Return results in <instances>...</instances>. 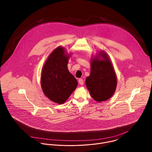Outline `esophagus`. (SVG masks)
<instances>
[{
    "label": "esophagus",
    "mask_w": 152,
    "mask_h": 152,
    "mask_svg": "<svg viewBox=\"0 0 152 152\" xmlns=\"http://www.w3.org/2000/svg\"><path fill=\"white\" fill-rule=\"evenodd\" d=\"M83 83H84V82H83V80L82 79H79V83L80 85H82L83 84Z\"/></svg>",
    "instance_id": "34e87169"
}]
</instances>
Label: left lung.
I'll list each match as a JSON object with an SVG mask.
<instances>
[{
	"label": "left lung",
	"mask_w": 152,
	"mask_h": 152,
	"mask_svg": "<svg viewBox=\"0 0 152 152\" xmlns=\"http://www.w3.org/2000/svg\"><path fill=\"white\" fill-rule=\"evenodd\" d=\"M103 59L96 58L91 64V73L86 79V85L91 97L104 102L112 97L117 86V77L113 65L106 53L100 52Z\"/></svg>",
	"instance_id": "left-lung-1"
}]
</instances>
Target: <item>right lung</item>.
I'll return each mask as SVG.
<instances>
[{
	"label": "right lung",
	"mask_w": 152,
	"mask_h": 152,
	"mask_svg": "<svg viewBox=\"0 0 152 152\" xmlns=\"http://www.w3.org/2000/svg\"><path fill=\"white\" fill-rule=\"evenodd\" d=\"M69 56L63 48H58L48 58L42 68L41 85L45 94L59 104L66 102L77 85L76 78L67 67Z\"/></svg>",
	"instance_id": "right-lung-1"
}]
</instances>
